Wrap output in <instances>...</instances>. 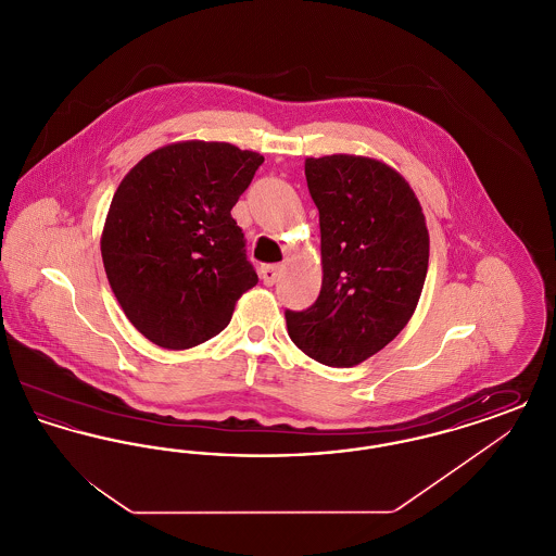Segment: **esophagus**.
Listing matches in <instances>:
<instances>
[{
    "label": "esophagus",
    "mask_w": 556,
    "mask_h": 556,
    "mask_svg": "<svg viewBox=\"0 0 556 556\" xmlns=\"http://www.w3.org/2000/svg\"><path fill=\"white\" fill-rule=\"evenodd\" d=\"M281 270H283V266L279 265H266L261 268V277H263V281H265V286H273L277 279H279V275H281Z\"/></svg>",
    "instance_id": "esophagus-1"
}]
</instances>
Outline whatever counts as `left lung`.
Instances as JSON below:
<instances>
[{
  "label": "left lung",
  "instance_id": "left-lung-1",
  "mask_svg": "<svg viewBox=\"0 0 556 556\" xmlns=\"http://www.w3.org/2000/svg\"><path fill=\"white\" fill-rule=\"evenodd\" d=\"M318 208L323 283L317 302L286 313L291 342L327 367H354L390 344L415 315L429 231L413 187L383 160H304Z\"/></svg>",
  "mask_w": 556,
  "mask_h": 556
}]
</instances>
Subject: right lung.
<instances>
[{"instance_id":"obj_1","label":"right lung","mask_w":556,"mask_h":556,"mask_svg":"<svg viewBox=\"0 0 556 556\" xmlns=\"http://www.w3.org/2000/svg\"><path fill=\"white\" fill-rule=\"evenodd\" d=\"M265 156L227 141L162 146L125 175L100 250L132 327L168 350L204 344L258 283L231 216Z\"/></svg>"}]
</instances>
